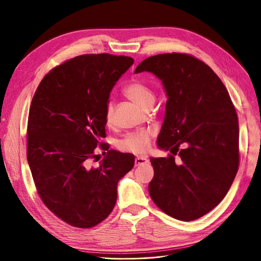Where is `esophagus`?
<instances>
[{"mask_svg":"<svg viewBox=\"0 0 261 261\" xmlns=\"http://www.w3.org/2000/svg\"><path fill=\"white\" fill-rule=\"evenodd\" d=\"M147 162H148V160L145 156H138L135 158V166H140V165H143V164H146Z\"/></svg>","mask_w":261,"mask_h":261,"instance_id":"esophagus-1","label":"esophagus"}]
</instances>
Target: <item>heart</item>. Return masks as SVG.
Listing matches in <instances>:
<instances>
[{
  "instance_id": "obj_1",
  "label": "heart",
  "mask_w": 261,
  "mask_h": 261,
  "mask_svg": "<svg viewBox=\"0 0 261 261\" xmlns=\"http://www.w3.org/2000/svg\"><path fill=\"white\" fill-rule=\"evenodd\" d=\"M123 93L135 105L142 109H145L153 103L154 95L152 90L144 82L140 80L131 81L123 88ZM113 115H114V106L108 102L106 108V120L108 123L112 122ZM150 143V132L149 131H139L127 134L118 143L119 149L123 151H129L133 153H144L147 151Z\"/></svg>"
}]
</instances>
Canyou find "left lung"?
<instances>
[{
	"label": "left lung",
	"instance_id": "obj_1",
	"mask_svg": "<svg viewBox=\"0 0 261 261\" xmlns=\"http://www.w3.org/2000/svg\"><path fill=\"white\" fill-rule=\"evenodd\" d=\"M150 72L167 97L158 147L176 154L150 158L154 176L148 190L169 217L194 221L227 194L239 165V126L227 89L211 68L188 54L144 60L135 73Z\"/></svg>",
	"mask_w": 261,
	"mask_h": 261
}]
</instances>
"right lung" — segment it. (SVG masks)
<instances>
[{"label":"right lung","instance_id":"1","mask_svg":"<svg viewBox=\"0 0 261 261\" xmlns=\"http://www.w3.org/2000/svg\"><path fill=\"white\" fill-rule=\"evenodd\" d=\"M133 63L107 53L76 56L44 76L33 97L28 162L34 182L49 210L74 227L90 228L109 217L119 180L134 165L133 154L110 149L90 166L106 138L110 94Z\"/></svg>","mask_w":261,"mask_h":261}]
</instances>
